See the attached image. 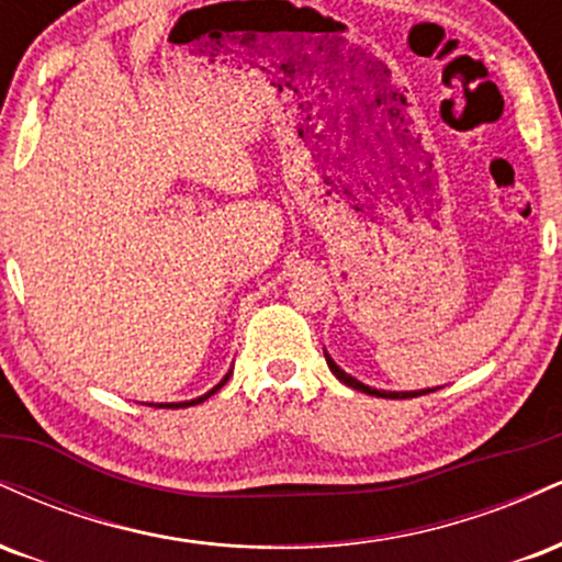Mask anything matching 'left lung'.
Masks as SVG:
<instances>
[{
  "instance_id": "8db88e82",
  "label": "left lung",
  "mask_w": 562,
  "mask_h": 562,
  "mask_svg": "<svg viewBox=\"0 0 562 562\" xmlns=\"http://www.w3.org/2000/svg\"><path fill=\"white\" fill-rule=\"evenodd\" d=\"M325 359H327V367H330V372L335 378L340 380V383H346L348 389H357V391H362V393H370V396H383V398H409V396H423V393H430V389L428 391H404V393H396V391H378V389H370V385H364V383H359L357 378H351V375H346L344 370H340L338 364L333 362L330 357H327L325 353ZM436 391V389H434Z\"/></svg>"
}]
</instances>
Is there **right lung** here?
<instances>
[{
  "label": "right lung",
  "mask_w": 562,
  "mask_h": 562,
  "mask_svg": "<svg viewBox=\"0 0 562 562\" xmlns=\"http://www.w3.org/2000/svg\"><path fill=\"white\" fill-rule=\"evenodd\" d=\"M227 380H229V375L224 378L222 383H218V385H214V389H211L209 393H205V396H200V398H192V402H182V404H147V406H171V409H177V406H192V404H200V402H205V398H209V396H214V393H216L218 389H222V385L227 383Z\"/></svg>",
  "instance_id": "obj_1"
}]
</instances>
